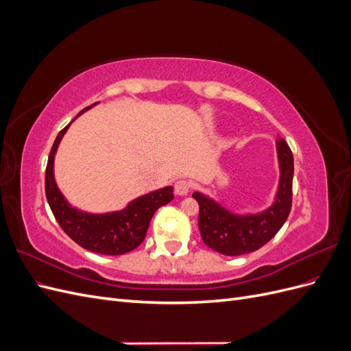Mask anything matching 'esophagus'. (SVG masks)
<instances>
[{
    "instance_id": "1",
    "label": "esophagus",
    "mask_w": 351,
    "mask_h": 351,
    "mask_svg": "<svg viewBox=\"0 0 351 351\" xmlns=\"http://www.w3.org/2000/svg\"><path fill=\"white\" fill-rule=\"evenodd\" d=\"M174 192L177 196H186L190 192V183L187 180H178L174 184Z\"/></svg>"
}]
</instances>
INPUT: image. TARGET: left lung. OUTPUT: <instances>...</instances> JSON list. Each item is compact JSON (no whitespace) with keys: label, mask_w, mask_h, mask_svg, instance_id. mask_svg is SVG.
I'll return each instance as SVG.
<instances>
[{"label":"left lung","mask_w":351,"mask_h":351,"mask_svg":"<svg viewBox=\"0 0 351 351\" xmlns=\"http://www.w3.org/2000/svg\"><path fill=\"white\" fill-rule=\"evenodd\" d=\"M280 183L272 205L258 214H234L217 200L195 192L199 204V230L204 243L226 256H239L261 249L284 226L290 215L294 161L289 145L277 141Z\"/></svg>","instance_id":"left-lung-1"}]
</instances>
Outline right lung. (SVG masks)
<instances>
[{"instance_id":"obj_1","label":"right lung","mask_w":351,"mask_h":351,"mask_svg":"<svg viewBox=\"0 0 351 351\" xmlns=\"http://www.w3.org/2000/svg\"><path fill=\"white\" fill-rule=\"evenodd\" d=\"M97 104H92L90 107L80 111L77 117ZM70 124L58 133L48 156L45 193L52 214L66 234L83 249L101 254H110V256L132 252L145 240L147 227H149V222L156 209L169 204L174 199V189L173 186H167L155 190V192L129 202V205L124 209L107 212V214H90V212L73 208L64 195L60 192L54 177V158L62 136L66 134Z\"/></svg>"}]
</instances>
